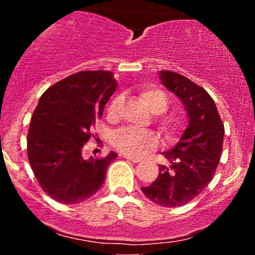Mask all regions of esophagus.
Segmentation results:
<instances>
[{
  "instance_id": "34e87169",
  "label": "esophagus",
  "mask_w": 255,
  "mask_h": 255,
  "mask_svg": "<svg viewBox=\"0 0 255 255\" xmlns=\"http://www.w3.org/2000/svg\"><path fill=\"white\" fill-rule=\"evenodd\" d=\"M126 159L127 160H129V162H133V163H139V162H141V159H140V158H134V157H130V156H124Z\"/></svg>"
}]
</instances>
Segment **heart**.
Masks as SVG:
<instances>
[{"instance_id":"obj_1","label":"heart","mask_w":255,"mask_h":255,"mask_svg":"<svg viewBox=\"0 0 255 255\" xmlns=\"http://www.w3.org/2000/svg\"><path fill=\"white\" fill-rule=\"evenodd\" d=\"M139 95L148 109L156 114V121L160 129L166 134H172L178 129V120L176 118L162 114L168 108V99L162 91L152 85H144L139 89ZM120 104L121 98H114L108 108V114L110 116H116ZM111 142L116 150L125 153L126 156L139 157L150 148L156 147L158 139L156 134L151 130H137L130 127H125L113 134Z\"/></svg>"}]
</instances>
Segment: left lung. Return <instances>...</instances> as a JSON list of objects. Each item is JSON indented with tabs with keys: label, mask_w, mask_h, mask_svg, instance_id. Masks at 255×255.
<instances>
[{
	"label": "left lung",
	"mask_w": 255,
	"mask_h": 255,
	"mask_svg": "<svg viewBox=\"0 0 255 255\" xmlns=\"http://www.w3.org/2000/svg\"><path fill=\"white\" fill-rule=\"evenodd\" d=\"M162 84L183 103L188 127L170 151V165H159L158 177L141 191L154 204L177 207L198 197L212 181L221 159L224 125L215 101L203 87L170 71H160Z\"/></svg>",
	"instance_id": "1"
}]
</instances>
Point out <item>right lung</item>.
I'll return each instance as SVG.
<instances>
[{"label":"right lung","mask_w":255,"mask_h":255,"mask_svg":"<svg viewBox=\"0 0 255 255\" xmlns=\"http://www.w3.org/2000/svg\"><path fill=\"white\" fill-rule=\"evenodd\" d=\"M116 87L111 72L84 71L54 84L40 97L28 129V162L43 191L58 203H83L103 186L118 153L85 159L83 147Z\"/></svg>","instance_id":"obj_1"}]
</instances>
